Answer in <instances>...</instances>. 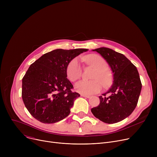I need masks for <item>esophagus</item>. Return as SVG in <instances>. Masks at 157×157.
I'll use <instances>...</instances> for the list:
<instances>
[{
  "label": "esophagus",
  "instance_id": "obj_1",
  "mask_svg": "<svg viewBox=\"0 0 157 157\" xmlns=\"http://www.w3.org/2000/svg\"><path fill=\"white\" fill-rule=\"evenodd\" d=\"M81 97H86V98H90V95H84V94H81Z\"/></svg>",
  "mask_w": 157,
  "mask_h": 157
}]
</instances>
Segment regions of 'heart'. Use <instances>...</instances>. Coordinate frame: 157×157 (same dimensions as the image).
<instances>
[{
    "instance_id": "heart-1",
    "label": "heart",
    "mask_w": 157,
    "mask_h": 157,
    "mask_svg": "<svg viewBox=\"0 0 157 157\" xmlns=\"http://www.w3.org/2000/svg\"><path fill=\"white\" fill-rule=\"evenodd\" d=\"M88 65L95 69L93 81H80L76 84L77 91L82 94L91 95L98 92L101 89V83L105 86L110 84L111 74L107 68V62L103 57L98 55H90L81 58ZM66 74L68 79L72 82L79 79L82 74V69L78 59H72L66 68Z\"/></svg>"
}]
</instances>
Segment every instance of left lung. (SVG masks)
Returning a JSON list of instances; mask_svg holds the SVG:
<instances>
[{
  "mask_svg": "<svg viewBox=\"0 0 157 157\" xmlns=\"http://www.w3.org/2000/svg\"><path fill=\"white\" fill-rule=\"evenodd\" d=\"M93 51L100 53L109 63L113 83L103 96H99V105L91 111L104 123L119 122L131 114L137 104L142 88L139 72L136 66L121 53L104 47ZM107 93L110 95L107 97Z\"/></svg>",
  "mask_w": 157,
  "mask_h": 157,
  "instance_id": "left-lung-1",
  "label": "left lung"
}]
</instances>
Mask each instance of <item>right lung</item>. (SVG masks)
I'll return each instance as SVG.
<instances>
[{"mask_svg":"<svg viewBox=\"0 0 157 157\" xmlns=\"http://www.w3.org/2000/svg\"><path fill=\"white\" fill-rule=\"evenodd\" d=\"M87 49H57L32 63L22 79L21 96L32 116L44 123L59 121L70 114L78 93L67 78L68 63Z\"/></svg>","mask_w":157,"mask_h":157,"instance_id":"add662e5","label":"right lung"}]
</instances>
